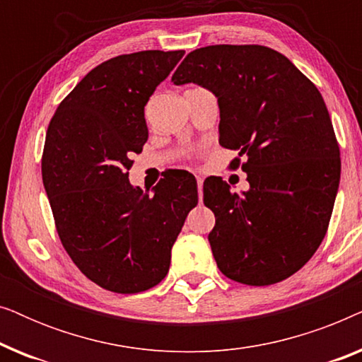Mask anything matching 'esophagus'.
<instances>
[{"mask_svg":"<svg viewBox=\"0 0 362 362\" xmlns=\"http://www.w3.org/2000/svg\"><path fill=\"white\" fill-rule=\"evenodd\" d=\"M197 194H199V201L202 202V180L197 177Z\"/></svg>","mask_w":362,"mask_h":362,"instance_id":"34e87169","label":"esophagus"}]
</instances>
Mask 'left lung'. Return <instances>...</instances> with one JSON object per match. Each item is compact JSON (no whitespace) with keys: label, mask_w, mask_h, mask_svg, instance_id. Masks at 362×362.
<instances>
[{"label":"left lung","mask_w":362,"mask_h":362,"mask_svg":"<svg viewBox=\"0 0 362 362\" xmlns=\"http://www.w3.org/2000/svg\"><path fill=\"white\" fill-rule=\"evenodd\" d=\"M171 81L194 82L217 97L219 143L239 151L229 166L242 168L250 185L239 194L222 177L204 181L217 267L250 286L288 279L323 242L341 176L339 145L320 90L284 54L259 44L196 49Z\"/></svg>","instance_id":"1"}]
</instances>
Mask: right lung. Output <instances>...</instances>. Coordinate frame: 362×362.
<instances>
[{
    "mask_svg": "<svg viewBox=\"0 0 362 362\" xmlns=\"http://www.w3.org/2000/svg\"><path fill=\"white\" fill-rule=\"evenodd\" d=\"M182 56L140 51L98 64L47 127L41 170L59 239L88 280L115 293H140L165 279L197 204L189 173L158 182L155 196L128 181L148 140L145 105Z\"/></svg>",
    "mask_w": 362,
    "mask_h": 362,
    "instance_id": "1",
    "label": "right lung"
}]
</instances>
